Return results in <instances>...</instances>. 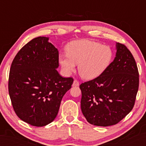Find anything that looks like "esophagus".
<instances>
[{
    "label": "esophagus",
    "mask_w": 146,
    "mask_h": 146,
    "mask_svg": "<svg viewBox=\"0 0 146 146\" xmlns=\"http://www.w3.org/2000/svg\"><path fill=\"white\" fill-rule=\"evenodd\" d=\"M79 82H78V80H75L73 81V86H79Z\"/></svg>",
    "instance_id": "obj_1"
}]
</instances>
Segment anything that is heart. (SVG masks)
<instances>
[{
    "instance_id": "obj_1",
    "label": "heart",
    "mask_w": 146,
    "mask_h": 146,
    "mask_svg": "<svg viewBox=\"0 0 146 146\" xmlns=\"http://www.w3.org/2000/svg\"><path fill=\"white\" fill-rule=\"evenodd\" d=\"M113 56L108 46L91 40L82 39L70 42L66 53L59 55V63L63 72L69 75L75 71L78 64L80 76L90 80L100 76L110 66Z\"/></svg>"
}]
</instances>
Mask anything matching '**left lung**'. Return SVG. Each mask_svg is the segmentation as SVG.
<instances>
[{
    "label": "left lung",
    "mask_w": 146,
    "mask_h": 146,
    "mask_svg": "<svg viewBox=\"0 0 146 146\" xmlns=\"http://www.w3.org/2000/svg\"><path fill=\"white\" fill-rule=\"evenodd\" d=\"M116 50L103 74L80 85L82 111L92 125L116 124L134 105L139 83L137 64L125 45L116 42Z\"/></svg>",
    "instance_id": "8db88e82"
}]
</instances>
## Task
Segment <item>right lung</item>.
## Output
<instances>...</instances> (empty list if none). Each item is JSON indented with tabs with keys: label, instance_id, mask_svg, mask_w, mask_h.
I'll return each mask as SVG.
<instances>
[{
	"label": "right lung",
	"instance_id": "add662e5",
	"mask_svg": "<svg viewBox=\"0 0 146 146\" xmlns=\"http://www.w3.org/2000/svg\"><path fill=\"white\" fill-rule=\"evenodd\" d=\"M48 40L40 36L27 43L15 56L9 73V93L15 112L36 127L54 120L73 82L58 72V50Z\"/></svg>",
	"mask_w": 146,
	"mask_h": 146
}]
</instances>
